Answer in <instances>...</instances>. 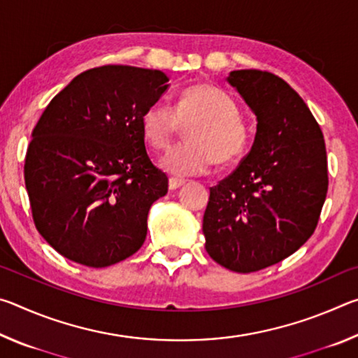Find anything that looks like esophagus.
I'll return each mask as SVG.
<instances>
[{
    "instance_id": "1",
    "label": "esophagus",
    "mask_w": 358,
    "mask_h": 358,
    "mask_svg": "<svg viewBox=\"0 0 358 358\" xmlns=\"http://www.w3.org/2000/svg\"><path fill=\"white\" fill-rule=\"evenodd\" d=\"M183 185H185L183 180H178V178H171V180H169V189H171V191L178 189V187L183 186Z\"/></svg>"
}]
</instances>
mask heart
Segmentation results:
<instances>
[{"instance_id":"obj_1","label":"heart","mask_w":358,"mask_h":358,"mask_svg":"<svg viewBox=\"0 0 358 358\" xmlns=\"http://www.w3.org/2000/svg\"><path fill=\"white\" fill-rule=\"evenodd\" d=\"M187 128V142L172 148L161 166L173 177H194L210 171L216 159L227 166L246 153L251 129L238 104L224 90L194 83L180 93L175 107L155 102L142 115V132L151 147L167 150Z\"/></svg>"}]
</instances>
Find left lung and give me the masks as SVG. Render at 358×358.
I'll list each match as a JSON object with an SVG mask.
<instances>
[{
    "mask_svg": "<svg viewBox=\"0 0 358 358\" xmlns=\"http://www.w3.org/2000/svg\"><path fill=\"white\" fill-rule=\"evenodd\" d=\"M257 117L251 151L210 187L205 250L226 268L251 273L281 262L311 237L329 189L324 134L299 93L268 71H232Z\"/></svg>",
    "mask_w": 358,
    "mask_h": 358,
    "instance_id": "8db88e82",
    "label": "left lung"
}]
</instances>
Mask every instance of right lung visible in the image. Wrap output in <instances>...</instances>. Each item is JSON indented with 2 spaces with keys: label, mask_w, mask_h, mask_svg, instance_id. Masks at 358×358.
<instances>
[{
  "label": "right lung",
  "mask_w": 358,
  "mask_h": 358,
  "mask_svg": "<svg viewBox=\"0 0 358 358\" xmlns=\"http://www.w3.org/2000/svg\"><path fill=\"white\" fill-rule=\"evenodd\" d=\"M167 82L162 71L99 66L41 115L25 185L36 229L66 259L102 268L141 250L148 210L169 186L145 148L142 115Z\"/></svg>",
  "instance_id": "1"
}]
</instances>
